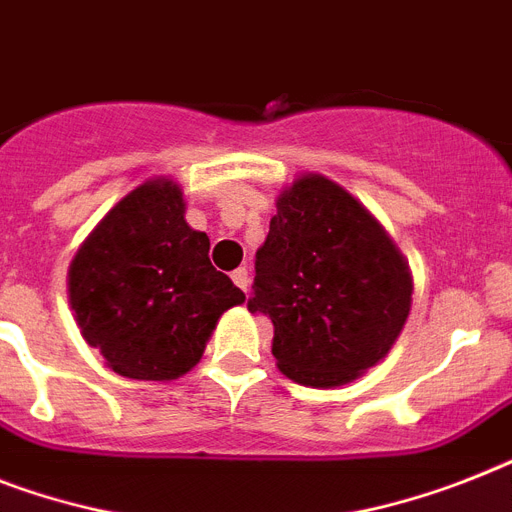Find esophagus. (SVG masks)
I'll list each match as a JSON object with an SVG mask.
<instances>
[{
  "instance_id": "34e87169",
  "label": "esophagus",
  "mask_w": 512,
  "mask_h": 512,
  "mask_svg": "<svg viewBox=\"0 0 512 512\" xmlns=\"http://www.w3.org/2000/svg\"><path fill=\"white\" fill-rule=\"evenodd\" d=\"M232 282L243 290V293H248V285H251V277H248V269L246 266H240V269H235V272L230 274Z\"/></svg>"
}]
</instances>
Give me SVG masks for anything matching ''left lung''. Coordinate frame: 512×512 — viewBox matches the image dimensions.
Here are the masks:
<instances>
[{"label":"left lung","mask_w":512,"mask_h":512,"mask_svg":"<svg viewBox=\"0 0 512 512\" xmlns=\"http://www.w3.org/2000/svg\"><path fill=\"white\" fill-rule=\"evenodd\" d=\"M411 293L408 261L348 190L322 175L282 190L248 311L272 319L285 377L308 387L361 377L403 332Z\"/></svg>","instance_id":"obj_1"}]
</instances>
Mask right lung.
<instances>
[{
  "instance_id": "1",
  "label": "right lung",
  "mask_w": 512,
  "mask_h": 512,
  "mask_svg": "<svg viewBox=\"0 0 512 512\" xmlns=\"http://www.w3.org/2000/svg\"><path fill=\"white\" fill-rule=\"evenodd\" d=\"M80 335L128 379L188 374L227 308L246 295L209 261V238L185 222L183 190L159 177L112 206L67 272Z\"/></svg>"
}]
</instances>
